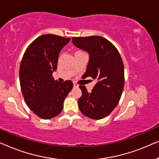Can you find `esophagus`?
<instances>
[{
  "label": "esophagus",
  "mask_w": 159,
  "mask_h": 159,
  "mask_svg": "<svg viewBox=\"0 0 159 159\" xmlns=\"http://www.w3.org/2000/svg\"><path fill=\"white\" fill-rule=\"evenodd\" d=\"M74 88H78V85L76 83H74Z\"/></svg>",
  "instance_id": "esophagus-1"
}]
</instances>
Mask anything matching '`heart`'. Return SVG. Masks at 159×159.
<instances>
[{
    "label": "heart",
    "mask_w": 159,
    "mask_h": 159,
    "mask_svg": "<svg viewBox=\"0 0 159 159\" xmlns=\"http://www.w3.org/2000/svg\"><path fill=\"white\" fill-rule=\"evenodd\" d=\"M83 53V51H76L75 54L76 53Z\"/></svg>",
    "instance_id": "heart-1"
}]
</instances>
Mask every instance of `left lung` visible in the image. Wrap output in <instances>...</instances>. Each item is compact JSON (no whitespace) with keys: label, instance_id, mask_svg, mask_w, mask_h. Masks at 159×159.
Instances as JSON below:
<instances>
[{"label":"left lung","instance_id":"left-lung-1","mask_svg":"<svg viewBox=\"0 0 159 159\" xmlns=\"http://www.w3.org/2000/svg\"><path fill=\"white\" fill-rule=\"evenodd\" d=\"M73 44L88 51L90 60L82 77H92L97 83L90 93L80 85L82 95L79 108L84 116L101 119L116 107L125 86V67L116 48L101 36L74 37Z\"/></svg>","mask_w":159,"mask_h":159}]
</instances>
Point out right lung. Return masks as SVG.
Masks as SVG:
<instances>
[{
    "instance_id": "right-lung-1",
    "label": "right lung",
    "mask_w": 159,
    "mask_h": 159,
    "mask_svg": "<svg viewBox=\"0 0 159 159\" xmlns=\"http://www.w3.org/2000/svg\"><path fill=\"white\" fill-rule=\"evenodd\" d=\"M69 40L70 38L55 34H43L27 47L21 59L19 81L24 99L41 119L58 116L73 88L71 80L60 83L53 77L61 50Z\"/></svg>"
}]
</instances>
